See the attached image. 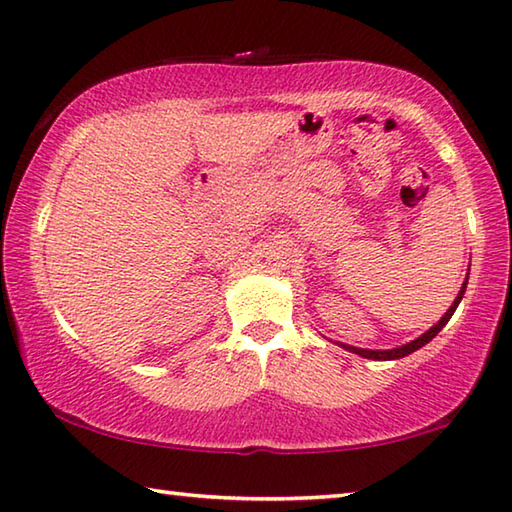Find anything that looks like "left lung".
<instances>
[{"label": "left lung", "instance_id": "left-lung-1", "mask_svg": "<svg viewBox=\"0 0 512 512\" xmlns=\"http://www.w3.org/2000/svg\"><path fill=\"white\" fill-rule=\"evenodd\" d=\"M468 275H470V268H468ZM466 286H468V277H466V282L461 284V291H459V295H457V300L452 302V306L448 311H445V315L443 318L434 324V327H430L427 329L423 336H418L416 340H412V342H407V345H403V347H394V349H360V347H351V345H342V342H338V345L342 347V349H347V351H351V353H358V356H362V358H369V360H398V358H405V356H410V353H414L416 349H421V347H425L427 342H430L436 333H439L445 324L450 322V318L454 315V311H457V306H459V302L463 300V293H466Z\"/></svg>", "mask_w": 512, "mask_h": 512}]
</instances>
